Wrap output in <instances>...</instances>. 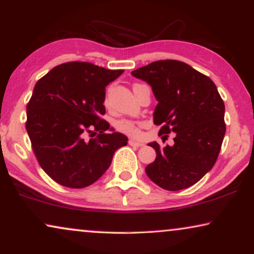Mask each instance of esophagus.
I'll use <instances>...</instances> for the list:
<instances>
[{
	"instance_id": "esophagus-1",
	"label": "esophagus",
	"mask_w": 254,
	"mask_h": 254,
	"mask_svg": "<svg viewBox=\"0 0 254 254\" xmlns=\"http://www.w3.org/2000/svg\"><path fill=\"white\" fill-rule=\"evenodd\" d=\"M128 144L131 145V147H142V145H143L142 142H138V141H135V140H129V141H128Z\"/></svg>"
}]
</instances>
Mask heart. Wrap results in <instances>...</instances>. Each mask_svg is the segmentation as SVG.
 <instances>
[{
	"label": "heart",
	"mask_w": 254,
	"mask_h": 254,
	"mask_svg": "<svg viewBox=\"0 0 254 254\" xmlns=\"http://www.w3.org/2000/svg\"><path fill=\"white\" fill-rule=\"evenodd\" d=\"M138 84H135L134 86H136ZM114 127H116L117 130H119L120 133H124L128 135V136H133V137H137L140 135V127L136 123L131 120H127V119H121L118 120L116 124H114Z\"/></svg>",
	"instance_id": "1"
}]
</instances>
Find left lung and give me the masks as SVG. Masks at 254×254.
<instances>
[{"label":"left lung","mask_w":254,"mask_h":254,"mask_svg":"<svg viewBox=\"0 0 254 254\" xmlns=\"http://www.w3.org/2000/svg\"><path fill=\"white\" fill-rule=\"evenodd\" d=\"M151 86L157 105L154 124L159 135L176 133L175 144L156 150L145 168L151 182L168 190L187 189L209 172L220 154L225 134L224 103L208 76L177 60L151 62L131 71Z\"/></svg>","instance_id":"1"}]
</instances>
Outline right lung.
<instances>
[{
  "instance_id": "right-lung-1",
  "label": "right lung",
  "mask_w": 254,
  "mask_h": 254,
  "mask_svg": "<svg viewBox=\"0 0 254 254\" xmlns=\"http://www.w3.org/2000/svg\"><path fill=\"white\" fill-rule=\"evenodd\" d=\"M124 70L89 62L57 65L36 83L26 106V130L41 169L54 182L83 189L102 177L126 135L102 119L105 88ZM95 129L99 136L85 140ZM111 130V133H106Z\"/></svg>"
}]
</instances>
